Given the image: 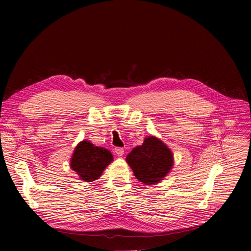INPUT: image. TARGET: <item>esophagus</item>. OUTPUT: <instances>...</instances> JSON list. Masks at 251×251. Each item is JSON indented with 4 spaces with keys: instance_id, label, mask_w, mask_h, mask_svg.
Wrapping results in <instances>:
<instances>
[{
    "instance_id": "obj_1",
    "label": "esophagus",
    "mask_w": 251,
    "mask_h": 251,
    "mask_svg": "<svg viewBox=\"0 0 251 251\" xmlns=\"http://www.w3.org/2000/svg\"><path fill=\"white\" fill-rule=\"evenodd\" d=\"M115 154H116L118 157L123 156V154H124V149H123V148H119V147L115 148Z\"/></svg>"
}]
</instances>
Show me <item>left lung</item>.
<instances>
[{
    "label": "left lung",
    "mask_w": 251,
    "mask_h": 251,
    "mask_svg": "<svg viewBox=\"0 0 251 251\" xmlns=\"http://www.w3.org/2000/svg\"><path fill=\"white\" fill-rule=\"evenodd\" d=\"M126 162L137 180L146 186L156 185L170 173L174 156L160 139L148 136L141 146H137L127 155Z\"/></svg>",
    "instance_id": "obj_1"
}]
</instances>
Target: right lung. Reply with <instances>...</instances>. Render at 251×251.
<instances>
[{"instance_id":"add662e5","label":"right lung","mask_w":251,"mask_h":251,"mask_svg":"<svg viewBox=\"0 0 251 251\" xmlns=\"http://www.w3.org/2000/svg\"><path fill=\"white\" fill-rule=\"evenodd\" d=\"M113 161L109 150L94 146L83 140L75 147L71 156L70 168L79 176L82 181L93 182L102 175L104 169Z\"/></svg>"}]
</instances>
